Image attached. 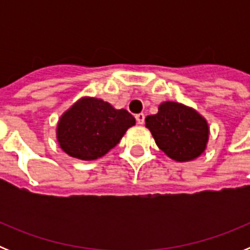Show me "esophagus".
Segmentation results:
<instances>
[{
	"instance_id": "obj_1",
	"label": "esophagus",
	"mask_w": 250,
	"mask_h": 250,
	"mask_svg": "<svg viewBox=\"0 0 250 250\" xmlns=\"http://www.w3.org/2000/svg\"><path fill=\"white\" fill-rule=\"evenodd\" d=\"M135 119H136V121H138V124L143 125V124H144V121H145V115L144 114H136Z\"/></svg>"
}]
</instances>
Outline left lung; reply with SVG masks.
<instances>
[{
    "mask_svg": "<svg viewBox=\"0 0 250 250\" xmlns=\"http://www.w3.org/2000/svg\"><path fill=\"white\" fill-rule=\"evenodd\" d=\"M159 149L176 161L198 158L207 147L209 127L195 110L179 103L167 101L155 115L145 119Z\"/></svg>",
    "mask_w": 250,
    "mask_h": 250,
    "instance_id": "8db88e82",
    "label": "left lung"
}]
</instances>
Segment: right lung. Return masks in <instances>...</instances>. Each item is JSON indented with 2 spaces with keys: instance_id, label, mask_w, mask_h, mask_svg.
Masks as SVG:
<instances>
[{
  "instance_id": "right-lung-1",
  "label": "right lung",
  "mask_w": 250,
  "mask_h": 250,
  "mask_svg": "<svg viewBox=\"0 0 250 250\" xmlns=\"http://www.w3.org/2000/svg\"><path fill=\"white\" fill-rule=\"evenodd\" d=\"M135 119L125 109L116 110L101 99L83 98L61 116L57 140L72 158L95 160L119 144Z\"/></svg>"
}]
</instances>
